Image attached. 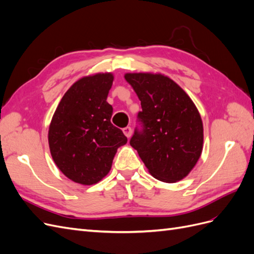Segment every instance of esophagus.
Here are the masks:
<instances>
[{"mask_svg": "<svg viewBox=\"0 0 254 254\" xmlns=\"http://www.w3.org/2000/svg\"><path fill=\"white\" fill-rule=\"evenodd\" d=\"M123 132H124V134L129 139V137L131 136V134H132V129H131V127L127 126V127H125L124 129H123Z\"/></svg>", "mask_w": 254, "mask_h": 254, "instance_id": "1", "label": "esophagus"}]
</instances>
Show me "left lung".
I'll list each match as a JSON object with an SVG mask.
<instances>
[{
  "mask_svg": "<svg viewBox=\"0 0 254 254\" xmlns=\"http://www.w3.org/2000/svg\"><path fill=\"white\" fill-rule=\"evenodd\" d=\"M125 79L141 101L130 145L156 179L177 182L200 158L203 126L195 104L174 80L162 74L127 73Z\"/></svg>",
  "mask_w": 254,
  "mask_h": 254,
  "instance_id": "8db88e82",
  "label": "left lung"
}]
</instances>
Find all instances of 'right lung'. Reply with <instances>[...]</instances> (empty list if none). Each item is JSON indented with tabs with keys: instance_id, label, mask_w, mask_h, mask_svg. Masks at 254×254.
Listing matches in <instances>:
<instances>
[{
	"instance_id": "1",
	"label": "right lung",
	"mask_w": 254,
	"mask_h": 254,
	"mask_svg": "<svg viewBox=\"0 0 254 254\" xmlns=\"http://www.w3.org/2000/svg\"><path fill=\"white\" fill-rule=\"evenodd\" d=\"M111 73L82 77L68 89L53 115L49 129L51 155L68 179L83 186L101 181L127 137L111 124L107 103Z\"/></svg>"
}]
</instances>
